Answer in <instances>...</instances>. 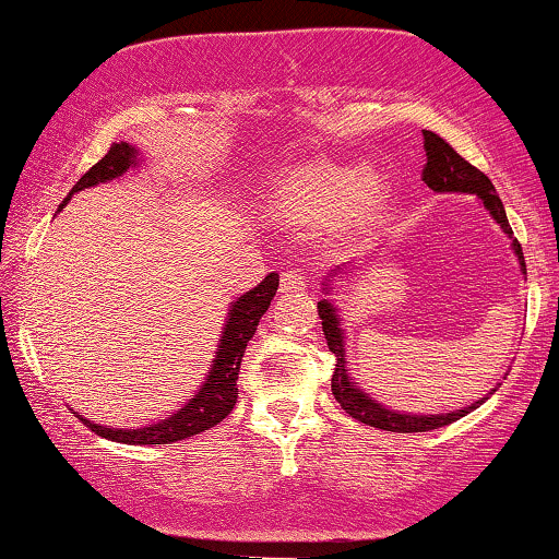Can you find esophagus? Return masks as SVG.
Returning a JSON list of instances; mask_svg holds the SVG:
<instances>
[{
    "mask_svg": "<svg viewBox=\"0 0 559 559\" xmlns=\"http://www.w3.org/2000/svg\"><path fill=\"white\" fill-rule=\"evenodd\" d=\"M308 287V277L298 269H290V272H282V285L280 290L285 295H295V293H302Z\"/></svg>",
    "mask_w": 559,
    "mask_h": 559,
    "instance_id": "34e87169",
    "label": "esophagus"
}]
</instances>
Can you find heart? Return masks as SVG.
Here are the masks:
<instances>
[{
  "label": "heart",
  "mask_w": 559,
  "mask_h": 559,
  "mask_svg": "<svg viewBox=\"0 0 559 559\" xmlns=\"http://www.w3.org/2000/svg\"><path fill=\"white\" fill-rule=\"evenodd\" d=\"M381 197V176L373 165L357 168H302L274 186L269 204L277 215L298 223L342 215L365 217Z\"/></svg>",
  "instance_id": "obj_1"
}]
</instances>
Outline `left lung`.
Instances as JSON below:
<instances>
[{"label": "left lung", "mask_w": 559, "mask_h": 559, "mask_svg": "<svg viewBox=\"0 0 559 559\" xmlns=\"http://www.w3.org/2000/svg\"><path fill=\"white\" fill-rule=\"evenodd\" d=\"M425 170H423V181L430 186L432 191H459V194H477L485 204V210L498 219V225L502 227V233H508V238H513L511 225H508L506 217V206H502L498 191L490 178L481 174L479 168H474L472 163H466L456 150L448 144L443 136H438L436 132H427L425 129ZM513 251L521 261L523 274H526V261H523V251L519 240H513ZM336 274V269L332 272V277ZM326 293H332V287H323ZM319 316H321V329L323 336H326L329 349H332L336 357V368L332 376V394L336 402L342 404V409L347 412L349 417L360 419V423L370 425V427H381V430H391V432H425V430H438V427L451 425L461 419L464 415H469L472 409H477L474 402L472 406H464V409L456 412H445V415H402V412L389 409V406L378 404L373 396H368L360 385H355L353 376L347 373V355H344V329L340 316H336L334 302L321 300L319 302Z\"/></svg>", "instance_id": "1"}]
</instances>
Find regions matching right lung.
<instances>
[{
  "mask_svg": "<svg viewBox=\"0 0 559 559\" xmlns=\"http://www.w3.org/2000/svg\"><path fill=\"white\" fill-rule=\"evenodd\" d=\"M134 165H136V150L132 144L114 142L111 150H108V153L103 155L78 183H74V189L69 191L64 204L72 199V194H78V191L90 189V186L114 181V178L123 176L129 168H134ZM277 287H280V274L272 272L266 274L253 290L240 295V298L233 302L230 313H227V321L223 326V336H219L217 355L215 360H212L210 376H206L202 389L197 391V396L189 399L176 415L165 417L163 423L136 427V430L103 427V425L90 423V419H85L82 415L78 417L90 427V430L98 432L100 438L116 440V443H129V445L176 443V440L199 436V432L210 430V427L223 423L238 402V373H240V360H243V353H246V344L251 342L253 334H257L261 316L266 313L269 302H272L274 295H277Z\"/></svg>",
  "mask_w": 559,
  "mask_h": 559,
  "instance_id": "add662e5",
  "label": "right lung"
}]
</instances>
